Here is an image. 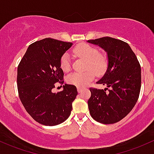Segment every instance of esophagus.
<instances>
[{
    "mask_svg": "<svg viewBox=\"0 0 154 154\" xmlns=\"http://www.w3.org/2000/svg\"><path fill=\"white\" fill-rule=\"evenodd\" d=\"M82 88H81V87H77V91H78L79 93L82 92Z\"/></svg>",
    "mask_w": 154,
    "mask_h": 154,
    "instance_id": "1",
    "label": "esophagus"
}]
</instances>
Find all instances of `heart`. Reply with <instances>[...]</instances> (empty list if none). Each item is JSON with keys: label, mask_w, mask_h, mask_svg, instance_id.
<instances>
[{"label": "heart", "mask_w": 154, "mask_h": 154, "mask_svg": "<svg viewBox=\"0 0 154 154\" xmlns=\"http://www.w3.org/2000/svg\"><path fill=\"white\" fill-rule=\"evenodd\" d=\"M73 53L77 57L85 59V69L82 73L70 74L67 76V82L77 87H85L94 80L95 74L98 75L104 74L108 66V59L104 54L98 52L96 47L87 43H80L73 49ZM60 68L63 72H67L71 69V60L68 53H64L60 58Z\"/></svg>", "instance_id": "b5f03b06"}]
</instances>
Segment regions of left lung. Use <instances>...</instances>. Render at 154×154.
Listing matches in <instances>:
<instances>
[{
    "label": "left lung",
    "mask_w": 154,
    "mask_h": 154,
    "mask_svg": "<svg viewBox=\"0 0 154 154\" xmlns=\"http://www.w3.org/2000/svg\"><path fill=\"white\" fill-rule=\"evenodd\" d=\"M88 42L99 45L107 52L108 67L98 84L110 88H90L88 101L91 117L99 123L112 124L126 117L134 107L141 88V67L126 42L106 36Z\"/></svg>",
    "instance_id": "left-lung-1"
}]
</instances>
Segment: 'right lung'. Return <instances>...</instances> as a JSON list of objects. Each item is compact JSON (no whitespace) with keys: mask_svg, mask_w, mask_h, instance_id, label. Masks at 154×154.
<instances>
[{"mask_svg":"<svg viewBox=\"0 0 154 154\" xmlns=\"http://www.w3.org/2000/svg\"><path fill=\"white\" fill-rule=\"evenodd\" d=\"M71 42L46 38L29 45L17 67V89L25 110L35 121L45 126H55L69 117L72 102L77 95L76 86L63 85L52 93L55 84L63 83L60 60Z\"/></svg>","mask_w":154,"mask_h":154,"instance_id":"obj_1","label":"right lung"}]
</instances>
